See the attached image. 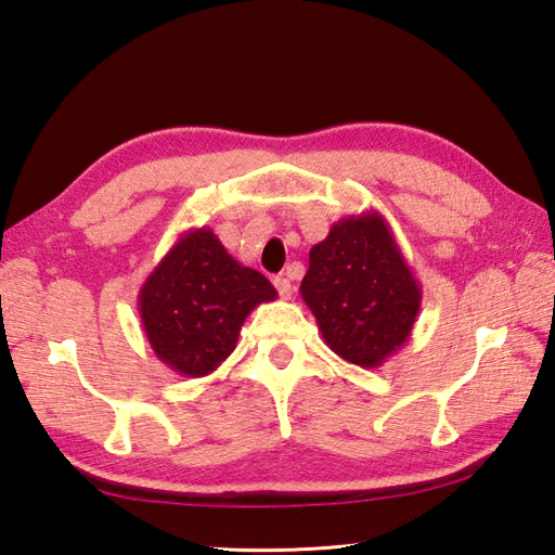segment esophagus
<instances>
[{"instance_id":"esophagus-1","label":"esophagus","mask_w":555,"mask_h":555,"mask_svg":"<svg viewBox=\"0 0 555 555\" xmlns=\"http://www.w3.org/2000/svg\"><path fill=\"white\" fill-rule=\"evenodd\" d=\"M274 286L279 291V296L284 298V300H288L293 296V286H291V281L286 276H276L274 279Z\"/></svg>"}]
</instances>
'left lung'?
Segmentation results:
<instances>
[{"label":"left lung","mask_w":555,"mask_h":555,"mask_svg":"<svg viewBox=\"0 0 555 555\" xmlns=\"http://www.w3.org/2000/svg\"><path fill=\"white\" fill-rule=\"evenodd\" d=\"M300 296L324 344L346 362L374 370L408 344L422 286L388 221L370 209L338 219L312 245Z\"/></svg>","instance_id":"8db88e82"}]
</instances>
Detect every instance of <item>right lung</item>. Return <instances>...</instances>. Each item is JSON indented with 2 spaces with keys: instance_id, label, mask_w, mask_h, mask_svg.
<instances>
[{
  "instance_id": "right-lung-1",
  "label": "right lung",
  "mask_w": 555,
  "mask_h": 555,
  "mask_svg": "<svg viewBox=\"0 0 555 555\" xmlns=\"http://www.w3.org/2000/svg\"><path fill=\"white\" fill-rule=\"evenodd\" d=\"M279 293L257 269L243 267L203 227L179 235L138 293L140 324L155 356L176 374L215 372L238 344L257 305Z\"/></svg>"
}]
</instances>
